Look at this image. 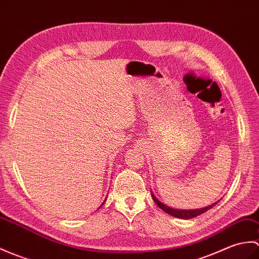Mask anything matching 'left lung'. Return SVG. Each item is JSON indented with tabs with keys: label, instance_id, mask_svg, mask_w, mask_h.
Instances as JSON below:
<instances>
[{
	"label": "left lung",
	"instance_id": "obj_1",
	"mask_svg": "<svg viewBox=\"0 0 259 259\" xmlns=\"http://www.w3.org/2000/svg\"><path fill=\"white\" fill-rule=\"evenodd\" d=\"M151 196L153 198V201L155 202V204L161 208L163 209L164 212H166L167 214H170L172 216H174V218H178V219H183V220H189V219H193V218H196V216L201 215L203 213H205L206 211H208L209 208H212L216 205V203L212 204V205H208V206H205L203 208H197V209H176V208H171L169 206L164 205L163 203H161L157 197H155L152 193H151Z\"/></svg>",
	"mask_w": 259,
	"mask_h": 259
}]
</instances>
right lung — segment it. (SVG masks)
I'll return each mask as SVG.
<instances>
[{
    "instance_id": "right-lung-1",
    "label": "right lung",
    "mask_w": 259,
    "mask_h": 259,
    "mask_svg": "<svg viewBox=\"0 0 259 259\" xmlns=\"http://www.w3.org/2000/svg\"><path fill=\"white\" fill-rule=\"evenodd\" d=\"M102 204H104V203H102ZM102 204H101V205H102Z\"/></svg>"
}]
</instances>
